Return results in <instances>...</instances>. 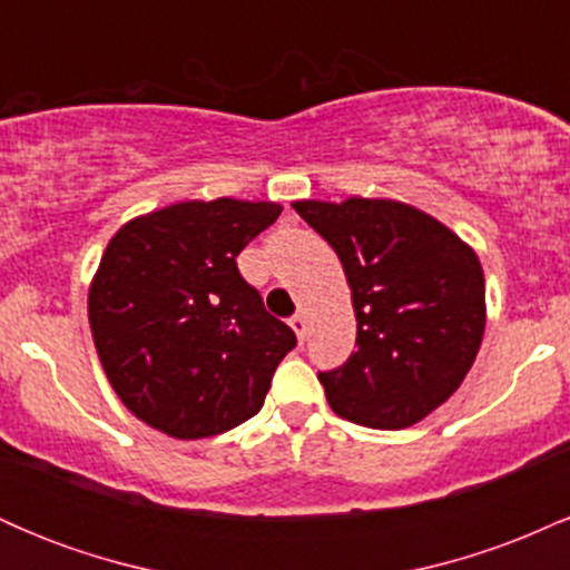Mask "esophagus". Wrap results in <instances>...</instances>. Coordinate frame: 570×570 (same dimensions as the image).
I'll return each mask as SVG.
<instances>
[{"mask_svg":"<svg viewBox=\"0 0 570 570\" xmlns=\"http://www.w3.org/2000/svg\"><path fill=\"white\" fill-rule=\"evenodd\" d=\"M289 326L294 330V335H297L299 340H305V335H307V316H305V313H297V316H292Z\"/></svg>","mask_w":570,"mask_h":570,"instance_id":"34e87169","label":"esophagus"}]
</instances>
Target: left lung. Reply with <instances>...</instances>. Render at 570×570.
Masks as SVG:
<instances>
[{"instance_id": "left-lung-1", "label": "left lung", "mask_w": 570, "mask_h": 570, "mask_svg": "<svg viewBox=\"0 0 570 570\" xmlns=\"http://www.w3.org/2000/svg\"><path fill=\"white\" fill-rule=\"evenodd\" d=\"M335 248L356 313L348 362L322 372L326 402L356 426L399 431L455 394L485 335V276L463 238L391 198L294 200Z\"/></svg>"}]
</instances>
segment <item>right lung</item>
<instances>
[{
	"mask_svg": "<svg viewBox=\"0 0 570 570\" xmlns=\"http://www.w3.org/2000/svg\"><path fill=\"white\" fill-rule=\"evenodd\" d=\"M284 212L273 200H179L128 219L88 289V322L120 402L174 440L257 415L297 337L235 257Z\"/></svg>",
	"mask_w": 570,
	"mask_h": 570,
	"instance_id": "obj_1",
	"label": "right lung"
}]
</instances>
